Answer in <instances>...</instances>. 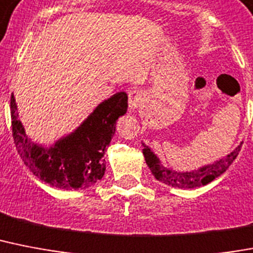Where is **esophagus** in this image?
Listing matches in <instances>:
<instances>
[{"label":"esophagus","instance_id":"34e87169","mask_svg":"<svg viewBox=\"0 0 253 253\" xmlns=\"http://www.w3.org/2000/svg\"><path fill=\"white\" fill-rule=\"evenodd\" d=\"M141 100H143L141 91L133 89V91L128 92V106H130L131 112H135L137 108H140Z\"/></svg>","mask_w":253,"mask_h":253}]
</instances>
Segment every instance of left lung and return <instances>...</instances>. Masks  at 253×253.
<instances>
[{
  "instance_id": "obj_1",
  "label": "left lung",
  "mask_w": 253,
  "mask_h": 253,
  "mask_svg": "<svg viewBox=\"0 0 253 253\" xmlns=\"http://www.w3.org/2000/svg\"><path fill=\"white\" fill-rule=\"evenodd\" d=\"M242 144L243 143H240L233 152H230L229 155L217 160L213 164H208L199 168L198 170H190V171L169 169L165 165H162L161 160L152 151L151 147H148L144 143H143V155L148 168L151 169L152 174L157 180L174 188H196L211 183L217 176L222 175L239 155Z\"/></svg>"
}]
</instances>
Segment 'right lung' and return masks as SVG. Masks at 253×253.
I'll return each instance as SVG.
<instances>
[{
	"instance_id": "add662e5",
	"label": "right lung",
	"mask_w": 253,
	"mask_h": 253,
	"mask_svg": "<svg viewBox=\"0 0 253 253\" xmlns=\"http://www.w3.org/2000/svg\"><path fill=\"white\" fill-rule=\"evenodd\" d=\"M126 92L104 100L79 126L50 147L38 144L26 135L14 94L10 100L15 147L34 175L59 190H85L105 174L106 148L116 132V123L127 112Z\"/></svg>"
}]
</instances>
